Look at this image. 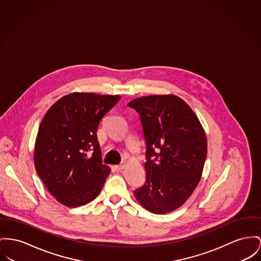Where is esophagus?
I'll return each mask as SVG.
<instances>
[{
    "mask_svg": "<svg viewBox=\"0 0 261 261\" xmlns=\"http://www.w3.org/2000/svg\"><path fill=\"white\" fill-rule=\"evenodd\" d=\"M124 166H125V165H124V163H121V164L116 165L115 167H116V169H117V170H122V169L124 168Z\"/></svg>",
    "mask_w": 261,
    "mask_h": 261,
    "instance_id": "1",
    "label": "esophagus"
}]
</instances>
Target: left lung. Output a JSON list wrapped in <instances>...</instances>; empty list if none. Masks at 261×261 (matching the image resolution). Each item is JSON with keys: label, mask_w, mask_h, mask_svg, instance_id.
<instances>
[{"label": "left lung", "mask_w": 261, "mask_h": 261, "mask_svg": "<svg viewBox=\"0 0 261 261\" xmlns=\"http://www.w3.org/2000/svg\"><path fill=\"white\" fill-rule=\"evenodd\" d=\"M127 106L139 113L146 144V181L135 197L151 213L172 212L201 179L207 156L203 126L191 108L174 95L140 97Z\"/></svg>", "instance_id": "obj_1"}]
</instances>
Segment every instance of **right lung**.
Instances as JSON below:
<instances>
[{
    "label": "right lung",
    "mask_w": 261,
    "mask_h": 261,
    "mask_svg": "<svg viewBox=\"0 0 261 261\" xmlns=\"http://www.w3.org/2000/svg\"><path fill=\"white\" fill-rule=\"evenodd\" d=\"M121 96L71 93L40 122L35 140L36 173L56 200L78 207L94 200L111 169L102 163L99 123Z\"/></svg>",
    "instance_id": "1"
}]
</instances>
